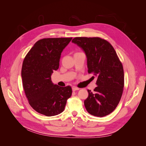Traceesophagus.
<instances>
[{
  "label": "esophagus",
  "mask_w": 146,
  "mask_h": 146,
  "mask_svg": "<svg viewBox=\"0 0 146 146\" xmlns=\"http://www.w3.org/2000/svg\"><path fill=\"white\" fill-rule=\"evenodd\" d=\"M80 90V88H77V87H76V86H73V87H72V91H77V90Z\"/></svg>",
  "instance_id": "esophagus-1"
}]
</instances>
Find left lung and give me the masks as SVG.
I'll use <instances>...</instances> for the list:
<instances>
[{
  "label": "left lung",
  "instance_id": "obj_1",
  "mask_svg": "<svg viewBox=\"0 0 146 146\" xmlns=\"http://www.w3.org/2000/svg\"><path fill=\"white\" fill-rule=\"evenodd\" d=\"M72 42L85 52L88 71L97 78L94 92L88 90V97L84 101L87 111L94 116H107L115 110L122 94V64L113 47L105 39L77 37Z\"/></svg>",
  "mask_w": 146,
  "mask_h": 146
}]
</instances>
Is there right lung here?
<instances>
[{
  "label": "right lung",
  "mask_w": 146,
  "mask_h": 146,
  "mask_svg": "<svg viewBox=\"0 0 146 146\" xmlns=\"http://www.w3.org/2000/svg\"><path fill=\"white\" fill-rule=\"evenodd\" d=\"M72 38H44L35 44L23 61L21 76L29 104L35 111L46 116L62 113L72 88L61 87L51 80L59 68L61 54Z\"/></svg>",
  "instance_id": "obj_1"
}]
</instances>
